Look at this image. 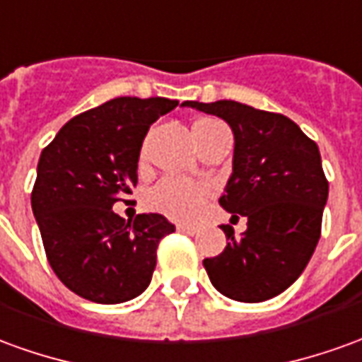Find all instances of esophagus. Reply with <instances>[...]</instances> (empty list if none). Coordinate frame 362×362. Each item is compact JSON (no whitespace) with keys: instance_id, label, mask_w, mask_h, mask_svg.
Wrapping results in <instances>:
<instances>
[{"instance_id":"1","label":"esophagus","mask_w":362,"mask_h":362,"mask_svg":"<svg viewBox=\"0 0 362 362\" xmlns=\"http://www.w3.org/2000/svg\"><path fill=\"white\" fill-rule=\"evenodd\" d=\"M176 229H178L180 233H186V235H196V233H198V227H194V225L178 223V225H176Z\"/></svg>"}]
</instances>
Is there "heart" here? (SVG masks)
Here are the masks:
<instances>
[{
	"mask_svg": "<svg viewBox=\"0 0 362 362\" xmlns=\"http://www.w3.org/2000/svg\"><path fill=\"white\" fill-rule=\"evenodd\" d=\"M207 123H214V121L199 119L194 125H207ZM207 196H209V188L206 184L166 176L151 188L146 202L151 209L160 211L164 216L189 221L198 216Z\"/></svg>",
	"mask_w": 362,
	"mask_h": 362,
	"instance_id": "obj_1",
	"label": "heart"
}]
</instances>
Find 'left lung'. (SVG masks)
<instances>
[{"instance_id":"left-lung-1","label":"left lung","mask_w":362,"mask_h":362,"mask_svg":"<svg viewBox=\"0 0 362 362\" xmlns=\"http://www.w3.org/2000/svg\"><path fill=\"white\" fill-rule=\"evenodd\" d=\"M229 123L235 135L233 174L219 206L247 217V231L235 239L221 225L227 247L204 260L221 294L247 304L282 294L304 272L322 235L329 182L320 148L282 113L245 103L184 102Z\"/></svg>"}]
</instances>
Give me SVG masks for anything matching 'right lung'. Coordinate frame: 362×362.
I'll use <instances>...</instances> for the list:
<instances>
[{
    "mask_svg": "<svg viewBox=\"0 0 362 362\" xmlns=\"http://www.w3.org/2000/svg\"><path fill=\"white\" fill-rule=\"evenodd\" d=\"M176 105L168 98H115L72 117L40 153L31 206L45 252L60 282L90 302L143 294L158 243L174 231L158 214L125 221L111 207L137 186L146 131Z\"/></svg>",
    "mask_w": 362,
    "mask_h": 362,
    "instance_id": "1",
    "label": "right lung"
}]
</instances>
